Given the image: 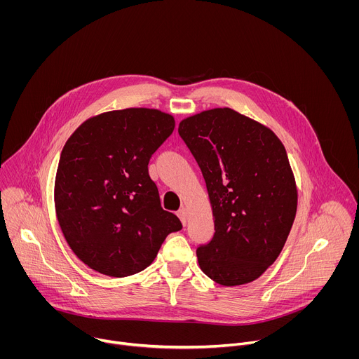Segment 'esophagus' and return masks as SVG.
Instances as JSON below:
<instances>
[{"label":"esophagus","instance_id":"esophagus-1","mask_svg":"<svg viewBox=\"0 0 359 359\" xmlns=\"http://www.w3.org/2000/svg\"><path fill=\"white\" fill-rule=\"evenodd\" d=\"M177 216H179V219H180V222H182L183 224L187 223V210H186L184 208H180V209H179Z\"/></svg>","mask_w":359,"mask_h":359}]
</instances>
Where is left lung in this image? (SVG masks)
Segmentation results:
<instances>
[{"label":"left lung","instance_id":"left-lung-1","mask_svg":"<svg viewBox=\"0 0 359 359\" xmlns=\"http://www.w3.org/2000/svg\"><path fill=\"white\" fill-rule=\"evenodd\" d=\"M179 135L206 182L215 219L212 241L196 251L201 271L226 287L257 280L277 260L297 213L283 142L230 108L183 119Z\"/></svg>","mask_w":359,"mask_h":359}]
</instances>
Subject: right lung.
Listing matches in <instances>:
<instances>
[{
    "mask_svg": "<svg viewBox=\"0 0 359 359\" xmlns=\"http://www.w3.org/2000/svg\"><path fill=\"white\" fill-rule=\"evenodd\" d=\"M175 118L128 108L86 119L67 140L55 176V212L67 243L89 269L133 276L151 264L182 223L161 206L149 161Z\"/></svg>",
    "mask_w": 359,
    "mask_h": 359,
    "instance_id": "right-lung-1",
    "label": "right lung"
}]
</instances>
